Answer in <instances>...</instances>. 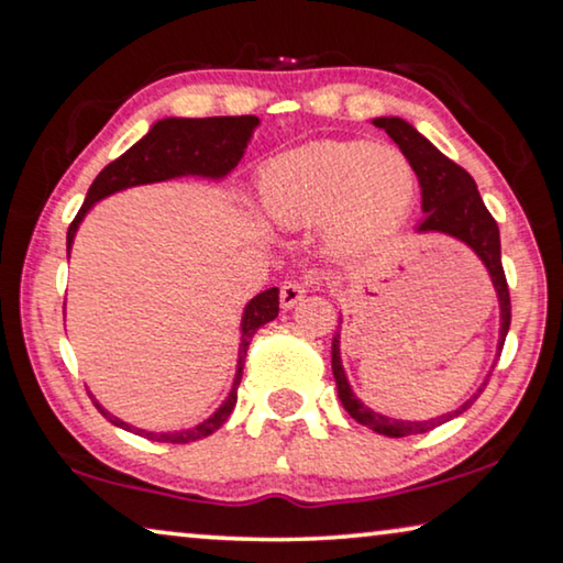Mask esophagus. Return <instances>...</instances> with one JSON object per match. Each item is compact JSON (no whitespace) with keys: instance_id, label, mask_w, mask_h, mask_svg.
<instances>
[{"instance_id":"34e87169","label":"esophagus","mask_w":563,"mask_h":563,"mask_svg":"<svg viewBox=\"0 0 563 563\" xmlns=\"http://www.w3.org/2000/svg\"><path fill=\"white\" fill-rule=\"evenodd\" d=\"M302 297H305V287L299 282H284L282 284L279 299H282L284 310H291V307H295Z\"/></svg>"}]
</instances>
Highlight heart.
I'll use <instances>...</instances> for the list:
<instances>
[{"instance_id": "heart-1", "label": "heart", "mask_w": 563, "mask_h": 563, "mask_svg": "<svg viewBox=\"0 0 563 563\" xmlns=\"http://www.w3.org/2000/svg\"><path fill=\"white\" fill-rule=\"evenodd\" d=\"M261 202L284 230L328 220L330 241L358 249L402 225L418 195V176L402 153L368 141L302 145L268 161Z\"/></svg>"}]
</instances>
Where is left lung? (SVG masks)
I'll return each instance as SVG.
<instances>
[{
    "label": "left lung",
    "instance_id": "8db88e82",
    "mask_svg": "<svg viewBox=\"0 0 563 563\" xmlns=\"http://www.w3.org/2000/svg\"><path fill=\"white\" fill-rule=\"evenodd\" d=\"M374 125L387 130V135L399 145V151L405 153V158L410 161L415 174H418V181L422 189V212H426V220L418 225L420 233H445V235L459 238V241L466 243L468 249L482 258V264L487 266L492 284H495L497 289V299H499V343H497V356H499V353H503L507 330H510L512 312H510V289H507L503 256H499V228L495 218H492L487 207H484L479 191H476V184L472 176H468L466 168H461L459 164H453L451 158H445L433 143L426 141V137L410 125V122L399 118H376ZM338 343L341 341H338L335 335L333 338V376H335L338 397H341L345 412H349L356 422H361V426L372 428L376 433L389 435V438L420 435L438 426H443V422H449L451 418H456V415L468 410L489 382V379L484 382V387L476 391L472 399H466L459 410L441 415V418L422 420V422L395 420V418H387V415L368 410V407L353 395L349 387V379H345V372L341 364V349H338Z\"/></svg>",
    "mask_w": 563,
    "mask_h": 563
}]
</instances>
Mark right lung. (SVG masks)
<instances>
[{
  "label": "right lung",
  "mask_w": 563,
  "mask_h": 563,
  "mask_svg": "<svg viewBox=\"0 0 563 563\" xmlns=\"http://www.w3.org/2000/svg\"><path fill=\"white\" fill-rule=\"evenodd\" d=\"M258 125V118L253 114H241V118H166L156 122L151 128V133L137 141L133 148L122 153L120 158H114L112 164H107L84 199L81 210L76 212L71 225L66 233V249L71 251L76 228L84 220V214L89 212V207L99 202V199L114 195V191L137 187V184H153V181H166L174 176H210V179H220L233 172L238 161L243 158L245 145H249L253 130ZM279 314V289L272 287L261 291L249 302L243 312V333H241V351H238V372L233 389L225 402L218 407V412L212 418H207L199 426L189 430H179V433H145L137 430L120 418H114L104 410L102 405L95 402L99 412L104 415L112 426L130 433H137L148 441L158 443H191L199 438L212 435L214 430L222 428V422L230 418L233 407L238 402V384H241L243 366H245V353L256 335V330L266 322H272Z\"/></svg>",
  "instance_id": "right-lung-1"
}]
</instances>
